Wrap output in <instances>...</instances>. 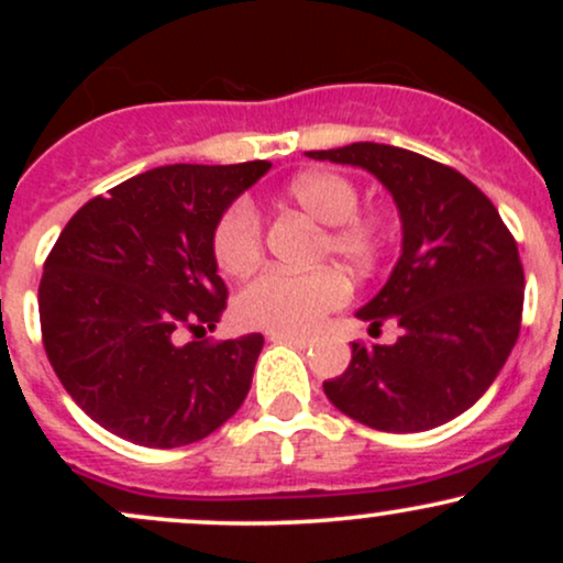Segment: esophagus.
Segmentation results:
<instances>
[{
  "label": "esophagus",
  "mask_w": 563,
  "mask_h": 563,
  "mask_svg": "<svg viewBox=\"0 0 563 563\" xmlns=\"http://www.w3.org/2000/svg\"><path fill=\"white\" fill-rule=\"evenodd\" d=\"M269 341H280V344H290L296 349L312 346V339H309V335H296V333H269Z\"/></svg>",
  "instance_id": "1"
}]
</instances>
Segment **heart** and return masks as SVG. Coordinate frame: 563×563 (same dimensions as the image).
<instances>
[{
	"instance_id": "1",
	"label": "heart",
	"mask_w": 563,
	"mask_h": 563,
	"mask_svg": "<svg viewBox=\"0 0 563 563\" xmlns=\"http://www.w3.org/2000/svg\"><path fill=\"white\" fill-rule=\"evenodd\" d=\"M286 200L322 224L314 256H335L349 273L367 275L386 251L384 222L360 214V190L339 172L299 174L286 187ZM214 260L228 275H243L260 262L264 249L262 219L254 206L238 200L214 228ZM349 301L346 277L333 267L309 273L267 269L245 283L235 299V318L245 328L273 333H309Z\"/></svg>"
}]
</instances>
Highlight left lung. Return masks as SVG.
Returning a JSON list of instances; mask_svg holds the SVG:
<instances>
[{
    "mask_svg": "<svg viewBox=\"0 0 563 563\" xmlns=\"http://www.w3.org/2000/svg\"><path fill=\"white\" fill-rule=\"evenodd\" d=\"M307 156L376 174L402 217V256L357 312L373 328L397 320L402 335L391 346L354 341L352 363L322 389L344 416L391 434L452 421L519 339L525 267L514 235L479 187L421 153L354 142Z\"/></svg>",
    "mask_w": 563,
    "mask_h": 563,
    "instance_id": "obj_1",
    "label": "left lung"
}]
</instances>
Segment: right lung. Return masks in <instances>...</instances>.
I'll return each mask as SVG.
<instances>
[{
  "label": "right lung",
  "mask_w": 563,
  "mask_h": 563,
  "mask_svg": "<svg viewBox=\"0 0 563 563\" xmlns=\"http://www.w3.org/2000/svg\"><path fill=\"white\" fill-rule=\"evenodd\" d=\"M267 161L174 164L81 206L44 262L38 320L49 365L92 421L142 448L217 431L251 389L262 333L179 344L228 309L214 228Z\"/></svg>",
  "instance_id": "add662e5"
}]
</instances>
